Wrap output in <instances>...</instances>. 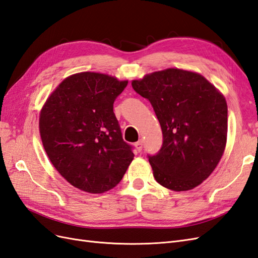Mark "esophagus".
<instances>
[{
	"mask_svg": "<svg viewBox=\"0 0 258 258\" xmlns=\"http://www.w3.org/2000/svg\"><path fill=\"white\" fill-rule=\"evenodd\" d=\"M135 148H136V150L138 151V152H141L142 150H143V141H139V142H137V143H135Z\"/></svg>",
	"mask_w": 258,
	"mask_h": 258,
	"instance_id": "34e87169",
	"label": "esophagus"
}]
</instances>
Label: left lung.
Masks as SVG:
<instances>
[{
  "label": "left lung",
  "mask_w": 258,
  "mask_h": 258,
  "mask_svg": "<svg viewBox=\"0 0 258 258\" xmlns=\"http://www.w3.org/2000/svg\"><path fill=\"white\" fill-rule=\"evenodd\" d=\"M132 86L150 101L163 134L161 149L148 156L154 178L174 191L200 185L226 147L225 97L199 73L174 68L134 80Z\"/></svg>",
  "instance_id": "1"
}]
</instances>
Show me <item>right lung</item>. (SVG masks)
Masks as SVG:
<instances>
[{
    "label": "right lung",
    "instance_id": "right-lung-1",
    "mask_svg": "<svg viewBox=\"0 0 258 258\" xmlns=\"http://www.w3.org/2000/svg\"><path fill=\"white\" fill-rule=\"evenodd\" d=\"M127 83L104 73H77L58 85L41 110L40 134L51 164L86 192L115 187L134 159L113 112Z\"/></svg>",
    "mask_w": 258,
    "mask_h": 258
}]
</instances>
